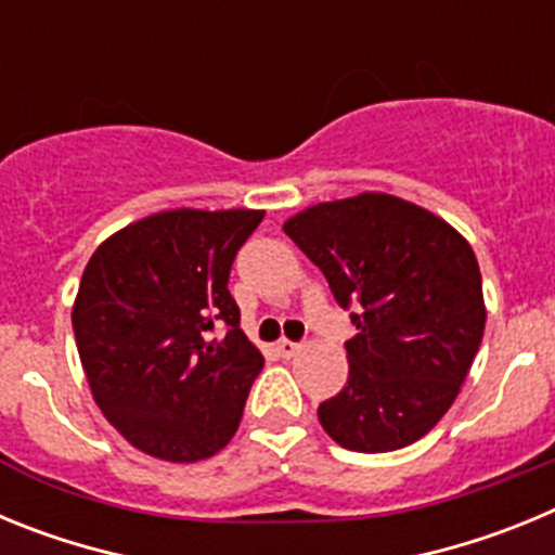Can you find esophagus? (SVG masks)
Returning <instances> with one entry per match:
<instances>
[{"mask_svg": "<svg viewBox=\"0 0 555 555\" xmlns=\"http://www.w3.org/2000/svg\"><path fill=\"white\" fill-rule=\"evenodd\" d=\"M300 341H288V338H281V341H278V352H281L283 358H292V356H297V352H300Z\"/></svg>", "mask_w": 555, "mask_h": 555, "instance_id": "34e87169", "label": "esophagus"}]
</instances>
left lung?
<instances>
[{
    "label": "left lung",
    "mask_w": 555,
    "mask_h": 555,
    "mask_svg": "<svg viewBox=\"0 0 555 555\" xmlns=\"http://www.w3.org/2000/svg\"><path fill=\"white\" fill-rule=\"evenodd\" d=\"M350 313V375L320 405L331 439L389 453L423 439L453 405L483 338L473 247L444 219L391 194L320 203L283 224Z\"/></svg>",
    "instance_id": "obj_1"
}]
</instances>
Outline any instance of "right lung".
<instances>
[{
	"label": "right lung",
	"instance_id": "1",
	"mask_svg": "<svg viewBox=\"0 0 555 555\" xmlns=\"http://www.w3.org/2000/svg\"><path fill=\"white\" fill-rule=\"evenodd\" d=\"M263 210H164L91 255L72 325L107 423L132 448L189 464L233 439L263 356L242 333L230 267ZM225 325V338L212 331Z\"/></svg>",
	"mask_w": 555,
	"mask_h": 555
}]
</instances>
